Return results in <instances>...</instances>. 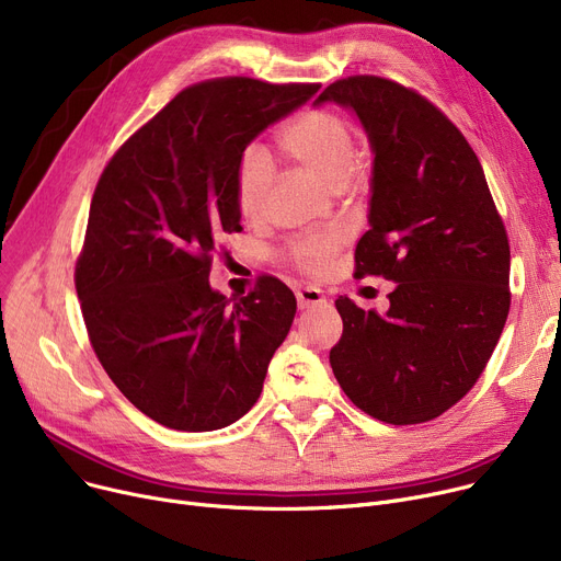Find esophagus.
<instances>
[{"instance_id": "esophagus-1", "label": "esophagus", "mask_w": 561, "mask_h": 561, "mask_svg": "<svg viewBox=\"0 0 561 561\" xmlns=\"http://www.w3.org/2000/svg\"><path fill=\"white\" fill-rule=\"evenodd\" d=\"M296 298H298V307L300 309H309V307H316V305H322L325 302V296L316 288V286H302L296 290Z\"/></svg>"}]
</instances>
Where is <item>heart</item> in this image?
Wrapping results in <instances>:
<instances>
[{"mask_svg": "<svg viewBox=\"0 0 561 561\" xmlns=\"http://www.w3.org/2000/svg\"><path fill=\"white\" fill-rule=\"evenodd\" d=\"M279 150L332 191L345 188L359 165V140L345 117L332 111H307L277 136ZM273 186V163L259 147L248 150L236 170V204L245 218H259ZM336 236L302 239L290 245V261L309 275L330 268Z\"/></svg>", "mask_w": 561, "mask_h": 561, "instance_id": "heart-1", "label": "heart"}]
</instances>
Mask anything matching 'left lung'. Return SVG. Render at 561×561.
<instances>
[{
  "mask_svg": "<svg viewBox=\"0 0 561 561\" xmlns=\"http://www.w3.org/2000/svg\"><path fill=\"white\" fill-rule=\"evenodd\" d=\"M350 106L373 145L370 229L355 277L396 282L389 311L339 298L330 364L345 396L391 425L427 423L486 368L510 313V241L463 134L398 81L355 75L316 100Z\"/></svg>",
  "mask_w": 561,
  "mask_h": 561,
  "instance_id": "1",
  "label": "left lung"
}]
</instances>
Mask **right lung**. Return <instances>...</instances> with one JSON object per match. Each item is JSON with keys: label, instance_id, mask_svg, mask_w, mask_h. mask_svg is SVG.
I'll use <instances>...</instances> for the list:
<instances>
[{"label": "right lung", "instance_id": "add662e5", "mask_svg": "<svg viewBox=\"0 0 561 561\" xmlns=\"http://www.w3.org/2000/svg\"><path fill=\"white\" fill-rule=\"evenodd\" d=\"M320 83L220 77L174 95L106 163L75 286L88 339L123 396L182 432L245 416L286 339L296 296L259 277L233 305L209 286L218 233L241 231L236 170Z\"/></svg>", "mask_w": 561, "mask_h": 561}]
</instances>
